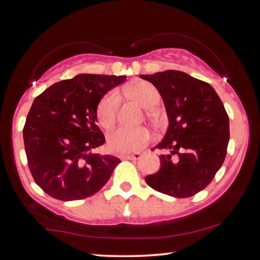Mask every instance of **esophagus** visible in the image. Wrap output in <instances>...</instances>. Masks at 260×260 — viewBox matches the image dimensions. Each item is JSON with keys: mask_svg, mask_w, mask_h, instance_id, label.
Listing matches in <instances>:
<instances>
[{"mask_svg": "<svg viewBox=\"0 0 260 260\" xmlns=\"http://www.w3.org/2000/svg\"><path fill=\"white\" fill-rule=\"evenodd\" d=\"M140 157H141V153L136 152V153H132V155H125V156H121V159L138 160V159H140Z\"/></svg>", "mask_w": 260, "mask_h": 260, "instance_id": "1", "label": "esophagus"}]
</instances>
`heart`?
Segmentation results:
<instances>
[{
	"mask_svg": "<svg viewBox=\"0 0 260 260\" xmlns=\"http://www.w3.org/2000/svg\"><path fill=\"white\" fill-rule=\"evenodd\" d=\"M124 93L131 96L143 108L150 109L159 102V93L149 82H136L134 85L124 88ZM120 104V95L117 91L104 96L99 104L98 118L100 124L104 128L112 127L117 119L118 109ZM150 140V133L146 128H127L119 127L114 129L108 136V146L110 150L126 155L135 152L146 146Z\"/></svg>",
	"mask_w": 260,
	"mask_h": 260,
	"instance_id": "1",
	"label": "heart"
}]
</instances>
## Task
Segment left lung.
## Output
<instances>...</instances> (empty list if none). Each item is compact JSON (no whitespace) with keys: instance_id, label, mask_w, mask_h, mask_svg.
I'll use <instances>...</instances> for the list:
<instances>
[{"instance_id":"1","label":"left lung","mask_w":260,"mask_h":260,"mask_svg":"<svg viewBox=\"0 0 260 260\" xmlns=\"http://www.w3.org/2000/svg\"><path fill=\"white\" fill-rule=\"evenodd\" d=\"M157 88L169 126L156 148L160 167L146 182L166 195L186 199L212 181L226 158L230 118L213 87L189 74L166 70L140 76Z\"/></svg>"}]
</instances>
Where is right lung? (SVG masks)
Listing matches in <instances>:
<instances>
[{
  "instance_id": "1",
  "label": "right lung",
  "mask_w": 260,
  "mask_h": 260,
  "mask_svg": "<svg viewBox=\"0 0 260 260\" xmlns=\"http://www.w3.org/2000/svg\"><path fill=\"white\" fill-rule=\"evenodd\" d=\"M126 76L78 74L56 82L34 100L23 131L25 151L35 182L60 201L98 192L119 158L95 152L105 138L98 126L103 96Z\"/></svg>"
}]
</instances>
